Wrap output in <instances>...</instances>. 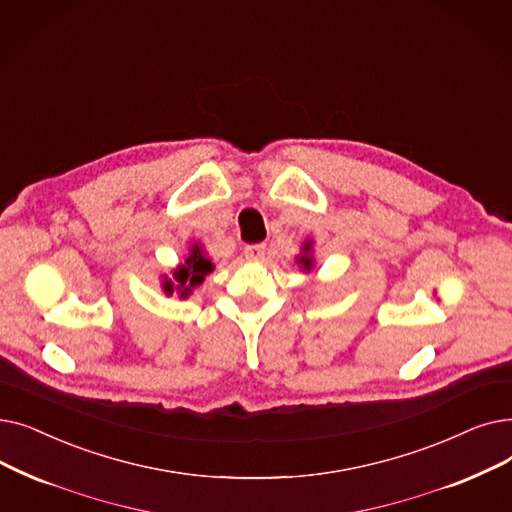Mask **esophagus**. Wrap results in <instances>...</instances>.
Instances as JSON below:
<instances>
[{
	"instance_id": "1",
	"label": "esophagus",
	"mask_w": 512,
	"mask_h": 512,
	"mask_svg": "<svg viewBox=\"0 0 512 512\" xmlns=\"http://www.w3.org/2000/svg\"><path fill=\"white\" fill-rule=\"evenodd\" d=\"M244 257L249 261H261L265 257V244H249V247H244Z\"/></svg>"
}]
</instances>
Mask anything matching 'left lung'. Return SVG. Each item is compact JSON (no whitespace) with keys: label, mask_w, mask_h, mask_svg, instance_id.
Here are the masks:
<instances>
[{"label":"left lung","mask_w":512,"mask_h":512,"mask_svg":"<svg viewBox=\"0 0 512 512\" xmlns=\"http://www.w3.org/2000/svg\"><path fill=\"white\" fill-rule=\"evenodd\" d=\"M311 251H314V244H311V240L303 242L301 255L297 257V263L301 265L303 272H311V268H314V257H311Z\"/></svg>","instance_id":"1"}]
</instances>
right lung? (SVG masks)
<instances>
[{"instance_id": "right-lung-1", "label": "right lung", "mask_w": 512, "mask_h": 512, "mask_svg": "<svg viewBox=\"0 0 512 512\" xmlns=\"http://www.w3.org/2000/svg\"><path fill=\"white\" fill-rule=\"evenodd\" d=\"M213 268L215 265L211 263L201 244L192 242L186 259L173 270V276L171 278L165 276L163 280L165 295L177 293L182 299H186L198 284L205 282V278L213 272Z\"/></svg>"}]
</instances>
